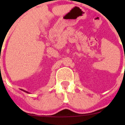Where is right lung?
<instances>
[{"mask_svg":"<svg viewBox=\"0 0 125 125\" xmlns=\"http://www.w3.org/2000/svg\"><path fill=\"white\" fill-rule=\"evenodd\" d=\"M21 89V91H23V92H25V93H28V94H30V93H29V92L26 91L24 90V89Z\"/></svg>","mask_w":125,"mask_h":125,"instance_id":"right-lung-1","label":"right lung"}]
</instances>
